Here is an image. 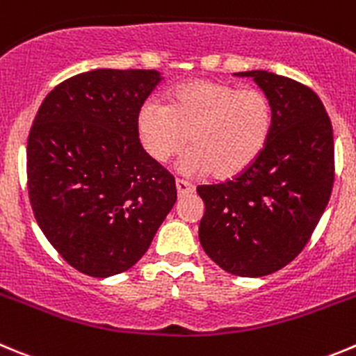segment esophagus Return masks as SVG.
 Listing matches in <instances>:
<instances>
[{"label": "esophagus", "mask_w": 356, "mask_h": 356, "mask_svg": "<svg viewBox=\"0 0 356 356\" xmlns=\"http://www.w3.org/2000/svg\"><path fill=\"white\" fill-rule=\"evenodd\" d=\"M175 188H177V195L179 197H186V195H191L195 191V186L188 181H181L177 179L175 181Z\"/></svg>", "instance_id": "34e87169"}]
</instances>
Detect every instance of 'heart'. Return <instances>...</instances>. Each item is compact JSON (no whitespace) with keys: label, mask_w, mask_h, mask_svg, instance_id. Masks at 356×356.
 Wrapping results in <instances>:
<instances>
[{"label":"heart","mask_w":356,"mask_h":356,"mask_svg":"<svg viewBox=\"0 0 356 356\" xmlns=\"http://www.w3.org/2000/svg\"><path fill=\"white\" fill-rule=\"evenodd\" d=\"M274 126V111L260 89L227 81L195 79L168 92V105L147 99L137 112V133L149 158L167 163L191 145L181 159L186 175H214L234 181L260 159Z\"/></svg>","instance_id":"b5f03b06"}]
</instances>
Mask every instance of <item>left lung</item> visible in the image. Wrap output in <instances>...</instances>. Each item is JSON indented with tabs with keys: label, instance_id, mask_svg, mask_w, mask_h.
Here are the masks:
<instances>
[{
	"label": "left lung",
	"instance_id": "1",
	"mask_svg": "<svg viewBox=\"0 0 356 356\" xmlns=\"http://www.w3.org/2000/svg\"><path fill=\"white\" fill-rule=\"evenodd\" d=\"M251 77L274 111L272 135L253 167L223 184L198 186L205 204L198 237L228 274L261 277L298 257L330 200L334 133L314 91L265 72Z\"/></svg>",
	"mask_w": 356,
	"mask_h": 356
}]
</instances>
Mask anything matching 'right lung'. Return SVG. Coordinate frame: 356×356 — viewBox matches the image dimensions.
<instances>
[{"label": "right lung", "instance_id": "obj_1", "mask_svg": "<svg viewBox=\"0 0 356 356\" xmlns=\"http://www.w3.org/2000/svg\"><path fill=\"white\" fill-rule=\"evenodd\" d=\"M156 70L99 68L56 86L28 138L33 214L82 274L111 277L137 264L177 200L175 179L149 158L137 112Z\"/></svg>", "mask_w": 356, "mask_h": 356}]
</instances>
